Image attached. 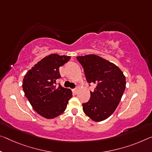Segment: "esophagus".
<instances>
[{
  "label": "esophagus",
  "instance_id": "1",
  "mask_svg": "<svg viewBox=\"0 0 152 152\" xmlns=\"http://www.w3.org/2000/svg\"><path fill=\"white\" fill-rule=\"evenodd\" d=\"M72 91H73L74 93H77V92H78V90H77V88H75L72 90Z\"/></svg>",
  "mask_w": 152,
  "mask_h": 152
}]
</instances>
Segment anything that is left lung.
Listing matches in <instances>:
<instances>
[{"instance_id": "1", "label": "left lung", "mask_w": 152, "mask_h": 152, "mask_svg": "<svg viewBox=\"0 0 152 152\" xmlns=\"http://www.w3.org/2000/svg\"><path fill=\"white\" fill-rule=\"evenodd\" d=\"M76 58L84 68L86 81L96 86L94 91L90 92L88 102L83 103L84 112L93 121L107 119L116 109L126 88L123 72L98 55H86Z\"/></svg>"}]
</instances>
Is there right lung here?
<instances>
[{
    "mask_svg": "<svg viewBox=\"0 0 152 152\" xmlns=\"http://www.w3.org/2000/svg\"><path fill=\"white\" fill-rule=\"evenodd\" d=\"M70 56L50 54L32 67L24 76L22 87L26 98L38 114L51 119L61 114L72 97V91L59 85V67L70 59Z\"/></svg>",
    "mask_w": 152,
    "mask_h": 152,
    "instance_id": "add662e5",
    "label": "right lung"
}]
</instances>
